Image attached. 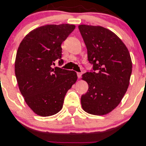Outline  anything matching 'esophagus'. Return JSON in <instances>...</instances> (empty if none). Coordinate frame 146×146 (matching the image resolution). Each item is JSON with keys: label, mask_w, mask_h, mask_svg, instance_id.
<instances>
[{"label": "esophagus", "mask_w": 146, "mask_h": 146, "mask_svg": "<svg viewBox=\"0 0 146 146\" xmlns=\"http://www.w3.org/2000/svg\"><path fill=\"white\" fill-rule=\"evenodd\" d=\"M82 75V73H77V75H78V78H81Z\"/></svg>", "instance_id": "esophagus-1"}]
</instances>
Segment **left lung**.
Wrapping results in <instances>:
<instances>
[{
	"label": "left lung",
	"instance_id": "1",
	"mask_svg": "<svg viewBox=\"0 0 146 146\" xmlns=\"http://www.w3.org/2000/svg\"><path fill=\"white\" fill-rule=\"evenodd\" d=\"M87 48L88 60L93 71L82 75L88 90L82 95L86 113L104 115L119 104L130 83L132 60L124 43L110 30L101 26H78Z\"/></svg>",
	"mask_w": 146,
	"mask_h": 146
}]
</instances>
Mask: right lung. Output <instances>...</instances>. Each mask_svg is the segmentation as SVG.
<instances>
[{
  "label": "right lung",
  "instance_id": "add662e5",
  "mask_svg": "<svg viewBox=\"0 0 146 146\" xmlns=\"http://www.w3.org/2000/svg\"><path fill=\"white\" fill-rule=\"evenodd\" d=\"M74 25H46L32 30L21 41L15 60V74L22 95L33 113L42 117L58 113L64 99L78 80L76 72L53 68L63 63L61 44Z\"/></svg>",
  "mask_w": 146,
  "mask_h": 146
}]
</instances>
